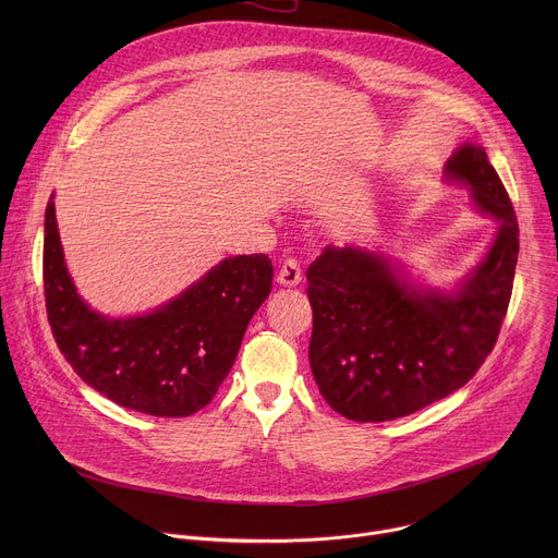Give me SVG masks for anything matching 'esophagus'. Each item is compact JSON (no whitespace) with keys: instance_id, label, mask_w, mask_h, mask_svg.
Returning <instances> with one entry per match:
<instances>
[{"instance_id":"esophagus-1","label":"esophagus","mask_w":558,"mask_h":558,"mask_svg":"<svg viewBox=\"0 0 558 558\" xmlns=\"http://www.w3.org/2000/svg\"><path fill=\"white\" fill-rule=\"evenodd\" d=\"M302 282V269L298 260H284L280 271H278V284L280 287H298Z\"/></svg>"}]
</instances>
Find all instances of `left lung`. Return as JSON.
I'll return each instance as SVG.
<instances>
[{"instance_id": "1", "label": "left lung", "mask_w": 558, "mask_h": 558, "mask_svg": "<svg viewBox=\"0 0 558 558\" xmlns=\"http://www.w3.org/2000/svg\"><path fill=\"white\" fill-rule=\"evenodd\" d=\"M444 181L499 222L486 256L452 289L417 284L397 260L355 245H329L306 269L311 373L347 420L390 422L444 400L499 338L519 256L510 196L476 143L454 149Z\"/></svg>"}]
</instances>
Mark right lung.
I'll return each instance as SVG.
<instances>
[{"mask_svg":"<svg viewBox=\"0 0 558 558\" xmlns=\"http://www.w3.org/2000/svg\"><path fill=\"white\" fill-rule=\"evenodd\" d=\"M44 227V293L54 342L74 373L114 404L187 417L205 409L231 371L254 313L271 293L265 254L220 260L170 302L143 315L90 308L65 269L54 216Z\"/></svg>","mask_w":558,"mask_h":558,"instance_id":"obj_1","label":"right lung"}]
</instances>
